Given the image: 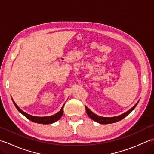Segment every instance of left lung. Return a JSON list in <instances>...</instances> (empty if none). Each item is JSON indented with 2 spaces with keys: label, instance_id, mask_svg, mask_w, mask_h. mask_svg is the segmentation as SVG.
<instances>
[{
  "label": "left lung",
  "instance_id": "left-lung-1",
  "mask_svg": "<svg viewBox=\"0 0 154 154\" xmlns=\"http://www.w3.org/2000/svg\"><path fill=\"white\" fill-rule=\"evenodd\" d=\"M139 102V100L137 102V103L132 108H131L129 110H128L127 112L123 113L122 114H120L119 116H114V117H103V116H98L97 114L93 113L92 111H91L89 108L85 106V109L87 111V113L88 114V116H89L90 119L93 120L95 122L99 123V124H112L116 122H119V121L123 119L124 118H125L126 116L128 115V114L132 112V111L135 109V107L136 106L137 104H138Z\"/></svg>",
  "mask_w": 154,
  "mask_h": 154
}]
</instances>
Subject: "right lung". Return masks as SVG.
Returning a JSON list of instances; mask_svg holds the SVG:
<instances>
[{"mask_svg": "<svg viewBox=\"0 0 154 154\" xmlns=\"http://www.w3.org/2000/svg\"><path fill=\"white\" fill-rule=\"evenodd\" d=\"M13 103H14V106H16V109L19 111L20 112L21 114H22L23 115L25 116L29 120H30L31 121L35 123H38V124H52L54 123L55 122H56L58 120L60 119V118L62 116L63 114V106L65 105V104L63 105V106L61 107V110L59 111L58 112H57L56 114H54V115L51 116H32L30 115V114H27L26 112H24V111L22 110L18 106L17 104L15 103V102L12 99Z\"/></svg>", "mask_w": 154, "mask_h": 154, "instance_id": "obj_1", "label": "right lung"}]
</instances>
